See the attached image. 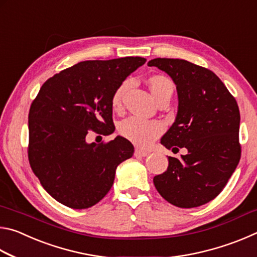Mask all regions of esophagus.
<instances>
[{
    "instance_id": "34e87169",
    "label": "esophagus",
    "mask_w": 257,
    "mask_h": 257,
    "mask_svg": "<svg viewBox=\"0 0 257 257\" xmlns=\"http://www.w3.org/2000/svg\"><path fill=\"white\" fill-rule=\"evenodd\" d=\"M150 154V152L144 151V150H141V149H136L135 150V156H142V158H145Z\"/></svg>"
}]
</instances>
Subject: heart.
Instances as JSON below:
<instances>
[{
  "label": "heart",
  "instance_id": "heart-1",
  "mask_svg": "<svg viewBox=\"0 0 257 257\" xmlns=\"http://www.w3.org/2000/svg\"><path fill=\"white\" fill-rule=\"evenodd\" d=\"M149 85L151 92L156 101L165 95H172L173 84L169 78L155 75L149 78ZM129 87V81L125 80L121 84L112 96V107L119 110L122 105V99L125 90ZM164 125L159 120H146L139 116H130L124 119L119 125V132L124 138L129 139L135 145L146 147L151 145L161 134L163 133Z\"/></svg>",
  "mask_w": 257,
  "mask_h": 257
}]
</instances>
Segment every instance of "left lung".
Wrapping results in <instances>:
<instances>
[{
  "mask_svg": "<svg viewBox=\"0 0 257 257\" xmlns=\"http://www.w3.org/2000/svg\"><path fill=\"white\" fill-rule=\"evenodd\" d=\"M147 64L168 73L177 87L176 120L161 144L172 152L187 150L180 159L169 156L167 171L154 177V186L172 205L201 206L222 191L240 160L237 102L208 69L180 59Z\"/></svg>",
  "mask_w": 257,
  "mask_h": 257,
  "instance_id": "1",
  "label": "left lung"
}]
</instances>
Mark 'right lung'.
I'll list each match as a JSON object with an SVG mask.
<instances>
[{
	"label": "right lung",
	"instance_id": "right-lung-1",
	"mask_svg": "<svg viewBox=\"0 0 257 257\" xmlns=\"http://www.w3.org/2000/svg\"><path fill=\"white\" fill-rule=\"evenodd\" d=\"M141 56L82 61L43 84L29 110L30 167L47 193L68 207L82 210L105 196L118 165L134 154L128 139L87 143L88 130L114 132L112 96Z\"/></svg>",
	"mask_w": 257,
	"mask_h": 257
}]
</instances>
